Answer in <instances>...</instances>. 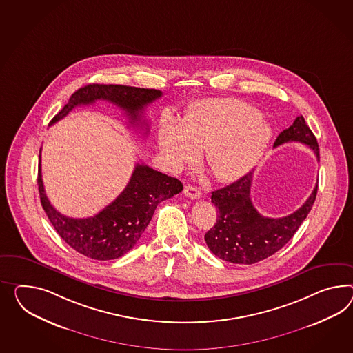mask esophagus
<instances>
[{
	"label": "esophagus",
	"mask_w": 353,
	"mask_h": 353,
	"mask_svg": "<svg viewBox=\"0 0 353 353\" xmlns=\"http://www.w3.org/2000/svg\"><path fill=\"white\" fill-rule=\"evenodd\" d=\"M184 194L187 196V197H190L192 199H201V196H202V192L197 187H194V185H185L184 187Z\"/></svg>",
	"instance_id": "1"
}]
</instances>
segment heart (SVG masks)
I'll return each instance as SVG.
<instances>
[{
  "label": "heart",
  "instance_id": "1",
  "mask_svg": "<svg viewBox=\"0 0 353 353\" xmlns=\"http://www.w3.org/2000/svg\"><path fill=\"white\" fill-rule=\"evenodd\" d=\"M272 128L259 111L233 99L201 101L184 120L165 115L159 145L169 166L178 170L199 159L219 181H233L252 169L265 151Z\"/></svg>",
  "mask_w": 353,
  "mask_h": 353
}]
</instances>
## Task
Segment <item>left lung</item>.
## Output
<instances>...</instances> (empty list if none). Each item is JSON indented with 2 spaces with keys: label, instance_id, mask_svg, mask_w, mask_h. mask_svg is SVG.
<instances>
[{
  "label": "left lung",
  "instance_id": "left-lung-1",
  "mask_svg": "<svg viewBox=\"0 0 353 353\" xmlns=\"http://www.w3.org/2000/svg\"><path fill=\"white\" fill-rule=\"evenodd\" d=\"M299 142L308 145L320 161L316 138L301 115L275 139L274 147ZM253 172L221 190H214L211 202L216 206V224L205 234L210 251L232 263L251 265L278 252L299 230L315 202L317 184L301 208L288 216H262L251 201Z\"/></svg>",
  "mask_w": 353,
  "mask_h": 353
}]
</instances>
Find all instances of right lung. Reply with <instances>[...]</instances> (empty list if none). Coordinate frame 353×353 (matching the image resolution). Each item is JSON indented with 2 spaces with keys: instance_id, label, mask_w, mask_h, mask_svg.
Returning a JSON list of instances; mask_svg holds the SVG:
<instances>
[{
  "instance_id": "obj_1",
  "label": "right lung",
  "mask_w": 353,
  "mask_h": 353,
  "mask_svg": "<svg viewBox=\"0 0 353 353\" xmlns=\"http://www.w3.org/2000/svg\"><path fill=\"white\" fill-rule=\"evenodd\" d=\"M161 96L163 92L157 90L119 84H88L72 93L50 125L66 117L74 108L91 105L97 100L109 101L124 110L130 125H145L141 120L142 111ZM37 181L42 208L57 234L77 252L100 261L119 259L129 252L150 224L157 205L183 190V184L176 178L156 172L145 163H137L125 190L109 206L94 216L74 219L60 214L47 199L41 172V154Z\"/></svg>"
}]
</instances>
